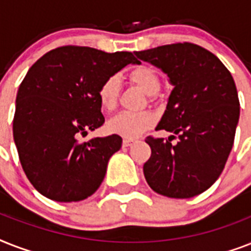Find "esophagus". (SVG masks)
<instances>
[{"label":"esophagus","mask_w":251,"mask_h":251,"mask_svg":"<svg viewBox=\"0 0 251 251\" xmlns=\"http://www.w3.org/2000/svg\"><path fill=\"white\" fill-rule=\"evenodd\" d=\"M134 143V139H131V138H125L124 141H122V146L124 147H129V146H131Z\"/></svg>","instance_id":"esophagus-1"}]
</instances>
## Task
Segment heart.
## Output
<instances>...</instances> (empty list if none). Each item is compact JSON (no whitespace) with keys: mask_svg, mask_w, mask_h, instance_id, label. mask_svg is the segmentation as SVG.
Instances as JSON below:
<instances>
[{"mask_svg":"<svg viewBox=\"0 0 251 251\" xmlns=\"http://www.w3.org/2000/svg\"><path fill=\"white\" fill-rule=\"evenodd\" d=\"M127 79L141 88L146 95L152 96L160 88V79L156 72L147 65H138L127 72ZM118 80L116 76H108L102 80L98 90V100L102 110L113 112L118 101ZM155 124V116L150 112L139 113H121L108 122V129L114 134L122 137H138L146 130L152 127Z\"/></svg>","mask_w":251,"mask_h":251,"instance_id":"b5f03b06","label":"heart"}]
</instances>
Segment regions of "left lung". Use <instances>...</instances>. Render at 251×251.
Returning <instances> with one entry per match:
<instances>
[{
    "label": "left lung",
    "mask_w": 251,
    "mask_h": 251,
    "mask_svg": "<svg viewBox=\"0 0 251 251\" xmlns=\"http://www.w3.org/2000/svg\"><path fill=\"white\" fill-rule=\"evenodd\" d=\"M160 68L175 86L156 130L178 135L146 138L151 156L143 165L146 181L157 194L191 198L222 175L240 118L237 88L229 70L210 50L176 43L135 52Z\"/></svg>",
    "instance_id": "1"
}]
</instances>
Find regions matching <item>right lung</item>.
I'll return each instance as SVG.
<instances>
[{"label":"right lung","mask_w":251,"mask_h":251,"mask_svg":"<svg viewBox=\"0 0 251 251\" xmlns=\"http://www.w3.org/2000/svg\"><path fill=\"white\" fill-rule=\"evenodd\" d=\"M129 64H137L131 52L65 45L29 68L17 94L13 135L22 168L40 194L78 202L101 185L122 138H78L104 124L99 87Z\"/></svg>","instance_id":"right-lung-1"}]
</instances>
